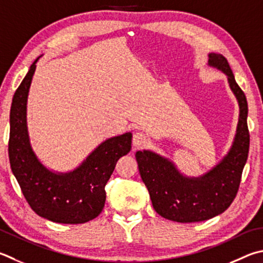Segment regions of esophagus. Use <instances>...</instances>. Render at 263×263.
<instances>
[{
	"label": "esophagus",
	"mask_w": 263,
	"mask_h": 263,
	"mask_svg": "<svg viewBox=\"0 0 263 263\" xmlns=\"http://www.w3.org/2000/svg\"><path fill=\"white\" fill-rule=\"evenodd\" d=\"M147 144V138L142 132H136L132 138V145L135 148H141Z\"/></svg>",
	"instance_id": "34e87169"
}]
</instances>
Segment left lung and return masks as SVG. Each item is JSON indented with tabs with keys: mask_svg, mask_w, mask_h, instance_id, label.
<instances>
[{
	"mask_svg": "<svg viewBox=\"0 0 263 263\" xmlns=\"http://www.w3.org/2000/svg\"><path fill=\"white\" fill-rule=\"evenodd\" d=\"M208 66L227 76L239 107L232 144L221 160L200 176H186L174 161L151 149L136 152L140 177L149 192L153 207L162 217L179 223L206 221L222 214L235 199L250 148L247 100L236 83L226 57L208 54Z\"/></svg>",
	"mask_w": 263,
	"mask_h": 263,
	"instance_id": "left-lung-1",
	"label": "left lung"
}]
</instances>
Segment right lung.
Segmentation results:
<instances>
[{
  "mask_svg": "<svg viewBox=\"0 0 263 263\" xmlns=\"http://www.w3.org/2000/svg\"><path fill=\"white\" fill-rule=\"evenodd\" d=\"M40 57L33 62L12 99L10 166L24 197L39 216L56 223H86L102 212L104 187L117 161L131 151L132 133L108 138L73 170L55 171L42 163L33 149L27 127L28 92Z\"/></svg>",
  "mask_w": 263,
  "mask_h": 263,
  "instance_id": "1",
  "label": "right lung"
}]
</instances>
